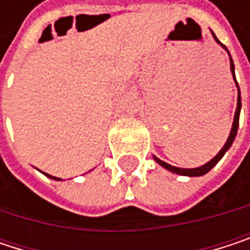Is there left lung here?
Here are the masks:
<instances>
[{"label":"left lung","mask_w":250,"mask_h":250,"mask_svg":"<svg viewBox=\"0 0 250 250\" xmlns=\"http://www.w3.org/2000/svg\"><path fill=\"white\" fill-rule=\"evenodd\" d=\"M213 37H214V40L225 49L226 52H227V55L230 56V53H229V50H227V47H226L225 44H222L220 42H219V39L216 37V34L213 33ZM229 61H230V72H231V75H233V79H234V83H236V86H237V107H236V113H234V119H233V125H231V130H230V134H229V137H227V142L225 143V146L222 147V150L211 159V161H208L207 164H204V165H201V167H198V168H176V167H172V165H169V164H167V162H164V161H161L159 158H156L155 155H153V159H155V162L156 164H159L162 168H165V169H168L169 172H174V174L178 175H184V176H201V175H206L207 172H210L211 171V168H214L216 165H217V162L225 156V153L230 149V146H231V143L234 142V137H236V134H237V127H239V116H240V108H242V100H240V89H239V85H237V81H236V76H234V63H233V59H231V56L229 58Z\"/></svg>","instance_id":"8db88e82"}]
</instances>
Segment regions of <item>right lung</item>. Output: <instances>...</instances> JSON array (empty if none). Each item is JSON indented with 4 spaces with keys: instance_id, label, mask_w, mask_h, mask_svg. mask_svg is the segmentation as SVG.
<instances>
[{
    "instance_id": "1",
    "label": "right lung",
    "mask_w": 250,
    "mask_h": 250,
    "mask_svg": "<svg viewBox=\"0 0 250 250\" xmlns=\"http://www.w3.org/2000/svg\"><path fill=\"white\" fill-rule=\"evenodd\" d=\"M42 174H44V172H42ZM47 178H52V179H55V181H62V178H56V176H52V175L49 174H44Z\"/></svg>"
}]
</instances>
